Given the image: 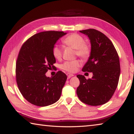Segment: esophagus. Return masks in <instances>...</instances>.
I'll return each instance as SVG.
<instances>
[{"instance_id":"esophagus-1","label":"esophagus","mask_w":134,"mask_h":134,"mask_svg":"<svg viewBox=\"0 0 134 134\" xmlns=\"http://www.w3.org/2000/svg\"><path fill=\"white\" fill-rule=\"evenodd\" d=\"M67 77H68V79H70V78H71V77L74 76L73 74H70V73H67Z\"/></svg>"}]
</instances>
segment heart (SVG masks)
<instances>
[{
    "mask_svg": "<svg viewBox=\"0 0 134 134\" xmlns=\"http://www.w3.org/2000/svg\"><path fill=\"white\" fill-rule=\"evenodd\" d=\"M62 42L65 47L74 49L76 55L80 57L83 60H86L90 56L91 50L89 45L85 42V39L80 35L77 34H71L63 39ZM62 48L58 45H54L52 49V54L54 57L57 60H60L62 57ZM80 65V61L74 60L64 62L61 65V67L66 71L74 72L77 70Z\"/></svg>",
    "mask_w": 134,
    "mask_h": 134,
    "instance_id": "heart-1",
    "label": "heart"
}]
</instances>
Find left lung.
<instances>
[{
	"instance_id": "8db88e82",
	"label": "left lung",
	"mask_w": 134,
	"mask_h": 134,
	"mask_svg": "<svg viewBox=\"0 0 134 134\" xmlns=\"http://www.w3.org/2000/svg\"><path fill=\"white\" fill-rule=\"evenodd\" d=\"M89 37L91 44L89 60L82 69L92 72V79L78 74L80 85L77 89L79 99L87 105L99 106L106 103L114 94L118 84L120 63L114 45L106 36L96 29L80 31Z\"/></svg>"
}]
</instances>
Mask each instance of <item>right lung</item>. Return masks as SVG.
<instances>
[{
    "label": "right lung",
    "mask_w": 134,
    "mask_h": 134,
    "mask_svg": "<svg viewBox=\"0 0 134 134\" xmlns=\"http://www.w3.org/2000/svg\"><path fill=\"white\" fill-rule=\"evenodd\" d=\"M65 34L63 31L41 32L29 38L20 49L16 64L17 85L24 98L33 105L48 106L60 98L66 74L58 71L49 77L45 73L56 62L53 47Z\"/></svg>",
    "instance_id": "1"
}]
</instances>
